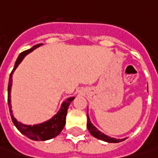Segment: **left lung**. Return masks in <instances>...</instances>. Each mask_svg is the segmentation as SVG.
Instances as JSON below:
<instances>
[{
    "mask_svg": "<svg viewBox=\"0 0 158 158\" xmlns=\"http://www.w3.org/2000/svg\"><path fill=\"white\" fill-rule=\"evenodd\" d=\"M86 127H87V129L89 130L90 134L94 136L95 138L100 139L101 141H104V142H106V143H120V142H123L124 140H126V138H123V139H116L114 137H110L108 135H106L104 133L101 132L99 129H97L95 126L91 123L90 121L89 115H88V113H87V123H86Z\"/></svg>",
    "mask_w": 158,
    "mask_h": 158,
    "instance_id": "1",
    "label": "left lung"
}]
</instances>
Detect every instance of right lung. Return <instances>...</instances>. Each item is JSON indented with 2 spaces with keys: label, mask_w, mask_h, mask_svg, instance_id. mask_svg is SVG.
I'll return each instance as SVG.
<instances>
[{
  "label": "right lung",
  "mask_w": 158,
  "mask_h": 158,
  "mask_svg": "<svg viewBox=\"0 0 158 158\" xmlns=\"http://www.w3.org/2000/svg\"><path fill=\"white\" fill-rule=\"evenodd\" d=\"M42 44H36V45L30 48L29 50L20 53L17 59H16V61L15 63L14 69L11 72L10 76H9V81H8V106H9V112H10L12 122H13L15 126L16 127V128L19 130L21 133L23 134L25 136H27L28 138L31 139V140H35V141H46V140H50V139L56 137L57 135H58L59 134L61 133V131H62L64 125H65V118H66L67 109H68L71 102L75 99V97L67 98L61 104V106H60L59 110L57 111V113L54 116L42 123L34 124V125L23 124V123L18 122L14 117L13 111H12V106H11V88H12V77H13V73L15 71V69L17 68V66L21 64V62L23 60V58L28 54H30V52H32L34 50H35L37 47L41 46Z\"/></svg>",
  "instance_id": "1"
}]
</instances>
